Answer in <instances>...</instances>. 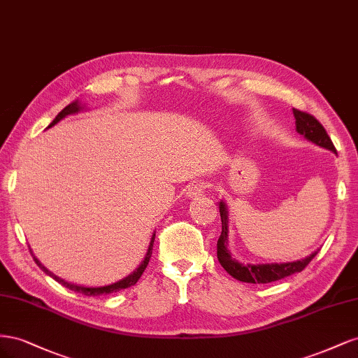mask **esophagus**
<instances>
[{
    "instance_id": "esophagus-1",
    "label": "esophagus",
    "mask_w": 358,
    "mask_h": 358,
    "mask_svg": "<svg viewBox=\"0 0 358 358\" xmlns=\"http://www.w3.org/2000/svg\"><path fill=\"white\" fill-rule=\"evenodd\" d=\"M203 194H204V187L201 185V183H192V185L188 187L187 197L189 200H199Z\"/></svg>"
}]
</instances>
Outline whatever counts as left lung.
Returning a JSON list of instances; mask_svg holds the SVG:
<instances>
[{
	"label": "left lung",
	"instance_id": "1",
	"mask_svg": "<svg viewBox=\"0 0 358 358\" xmlns=\"http://www.w3.org/2000/svg\"><path fill=\"white\" fill-rule=\"evenodd\" d=\"M292 113H294V117H296V131L299 134H301L306 140H309V142L315 143L320 148L336 152L331 138L329 137L326 129H324V127L317 121L315 117L309 113L300 112L297 109H292ZM220 213H221L222 231L218 239V243H216V255H218V262L225 268V272L231 275L234 279L242 280V282H248V284L275 282V280L287 278L292 273L301 272V270L310 263V259L318 254V251H315L306 258L297 259V262L243 264L231 257V252L229 249V209H227V204L222 200L220 201Z\"/></svg>",
	"mask_w": 358,
	"mask_h": 358
}]
</instances>
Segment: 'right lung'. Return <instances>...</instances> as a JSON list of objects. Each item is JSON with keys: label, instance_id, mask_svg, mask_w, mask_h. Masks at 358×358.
I'll list each match as a JSON object with an SVG mask.
<instances>
[{"label": "right lung", "instance_id": "1", "mask_svg": "<svg viewBox=\"0 0 358 358\" xmlns=\"http://www.w3.org/2000/svg\"><path fill=\"white\" fill-rule=\"evenodd\" d=\"M83 109H85V106H83L82 103H79V100H76V101L70 103L67 107H64V109L57 115V117L53 119V121L50 122V125H49L48 128H50V127H53L55 124H58V122L61 121V119H64L66 116L74 115V113H79V112H82ZM154 241H155V233L152 234V237H150V243H149V246H148V251H146V255H145V258H143V262L140 263V266L134 270L133 273H129L128 276H125V278L121 279V280H117V282H115V284L103 285V287H85V285L71 284V282H69V280H64L62 278L57 276L55 273H52L49 268H46L45 266H43V264L38 262V258H37L34 254H32V252H31V254H32V258H34L36 264L43 270V272H45L46 275H49L50 278L55 279L57 282L62 284L66 288H69V289H71V291L82 292V294H85V296H103V294H110V292H116V291H121V289L128 288V287H131V285H136V282L140 279V276H142V273L145 272V268H146V266H148V263H149V259H150V255H152Z\"/></svg>", "mask_w": 358, "mask_h": 358}]
</instances>
